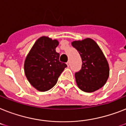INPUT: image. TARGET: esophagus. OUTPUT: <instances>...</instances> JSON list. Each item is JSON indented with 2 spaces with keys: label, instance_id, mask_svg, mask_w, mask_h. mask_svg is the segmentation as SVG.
<instances>
[{
  "label": "esophagus",
  "instance_id": "obj_1",
  "mask_svg": "<svg viewBox=\"0 0 126 126\" xmlns=\"http://www.w3.org/2000/svg\"><path fill=\"white\" fill-rule=\"evenodd\" d=\"M66 65H67V66H70V61H67V63H66Z\"/></svg>",
  "mask_w": 126,
  "mask_h": 126
}]
</instances>
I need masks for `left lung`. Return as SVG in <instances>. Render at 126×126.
<instances>
[{"mask_svg":"<svg viewBox=\"0 0 126 126\" xmlns=\"http://www.w3.org/2000/svg\"><path fill=\"white\" fill-rule=\"evenodd\" d=\"M79 52L81 68L75 73L76 81L81 91L91 93L104 86L109 75V65L96 43L89 38L72 43Z\"/></svg>","mask_w":126,"mask_h":126,"instance_id":"obj_1","label":"left lung"}]
</instances>
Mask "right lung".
<instances>
[{
	"mask_svg": "<svg viewBox=\"0 0 126 126\" xmlns=\"http://www.w3.org/2000/svg\"><path fill=\"white\" fill-rule=\"evenodd\" d=\"M57 40L41 37L35 43L24 62V72L28 80L39 91H47L56 84L67 65L60 61L56 48Z\"/></svg>",
	"mask_w": 126,
	"mask_h": 126,
	"instance_id": "right-lung-1",
	"label": "right lung"
}]
</instances>
